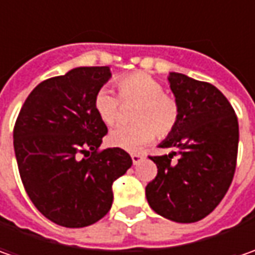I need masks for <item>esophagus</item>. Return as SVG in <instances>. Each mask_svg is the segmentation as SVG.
<instances>
[{"instance_id": "esophagus-1", "label": "esophagus", "mask_w": 255, "mask_h": 255, "mask_svg": "<svg viewBox=\"0 0 255 255\" xmlns=\"http://www.w3.org/2000/svg\"><path fill=\"white\" fill-rule=\"evenodd\" d=\"M130 156H132L133 164H139L143 160V154H140V153H132Z\"/></svg>"}]
</instances>
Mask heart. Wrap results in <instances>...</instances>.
<instances>
[{"mask_svg":"<svg viewBox=\"0 0 255 255\" xmlns=\"http://www.w3.org/2000/svg\"><path fill=\"white\" fill-rule=\"evenodd\" d=\"M118 89L125 105H136L132 113L134 125L116 128L109 134L115 147L134 152L156 137L169 136L180 119L177 101L164 93L157 79L147 74H132L118 81ZM93 106L99 119L106 126H113L121 119V101L111 88H101L93 99Z\"/></svg>","mask_w":255,"mask_h":255,"instance_id":"1","label":"heart"}]
</instances>
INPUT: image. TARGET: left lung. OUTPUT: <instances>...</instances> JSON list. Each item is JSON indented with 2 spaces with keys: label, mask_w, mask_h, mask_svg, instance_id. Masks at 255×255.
<instances>
[{
  "label": "left lung",
  "mask_w": 255,
  "mask_h": 255,
  "mask_svg": "<svg viewBox=\"0 0 255 255\" xmlns=\"http://www.w3.org/2000/svg\"><path fill=\"white\" fill-rule=\"evenodd\" d=\"M169 84L180 106L176 129L159 147L169 154L150 157L157 176L146 199L157 214L176 223H196L214 210L230 187L239 149V122L230 102L211 84L177 72ZM179 155L177 161H173Z\"/></svg>",
  "instance_id": "1"
}]
</instances>
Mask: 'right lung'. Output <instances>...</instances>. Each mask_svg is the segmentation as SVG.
<instances>
[{
	"label": "right lung",
	"instance_id": "add662e5",
	"mask_svg": "<svg viewBox=\"0 0 255 255\" xmlns=\"http://www.w3.org/2000/svg\"><path fill=\"white\" fill-rule=\"evenodd\" d=\"M109 66H79L38 85L21 108L14 150L25 191L58 226L79 229L111 210L113 181L132 166L119 147L98 150L106 125L93 106Z\"/></svg>",
	"mask_w": 255,
	"mask_h": 255
}]
</instances>
